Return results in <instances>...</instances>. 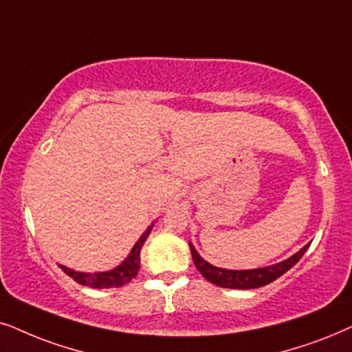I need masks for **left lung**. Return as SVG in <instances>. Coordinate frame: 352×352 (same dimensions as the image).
<instances>
[{"label":"left lung","instance_id":"8db88e82","mask_svg":"<svg viewBox=\"0 0 352 352\" xmlns=\"http://www.w3.org/2000/svg\"><path fill=\"white\" fill-rule=\"evenodd\" d=\"M309 245H306L302 250H299L296 254L289 257V259L280 262V264L264 267V269H254V270H225L219 269V267L210 265L209 262H206L201 257L193 245H190L191 257L196 269L199 270V274L208 280V282L217 285L222 288H233V289H251V288H259L264 285H269L282 277L285 272H288L296 262L301 259L304 252L307 251Z\"/></svg>","mask_w":352,"mask_h":352}]
</instances>
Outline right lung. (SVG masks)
I'll return each mask as SVG.
<instances>
[{
	"instance_id": "1",
	"label": "right lung",
	"mask_w": 352,
	"mask_h": 352,
	"mask_svg": "<svg viewBox=\"0 0 352 352\" xmlns=\"http://www.w3.org/2000/svg\"><path fill=\"white\" fill-rule=\"evenodd\" d=\"M153 225L148 228L146 232L143 233L142 238L137 241V245L133 246L130 256L125 259L119 267H116L114 270L109 272H101V274H83V272H75L70 270L67 267L59 265L65 274L69 275L70 278H74L75 282L85 285V287L90 288H119L122 285L132 282V278L137 277L138 270H140V250H142L144 240L151 232Z\"/></svg>"
}]
</instances>
